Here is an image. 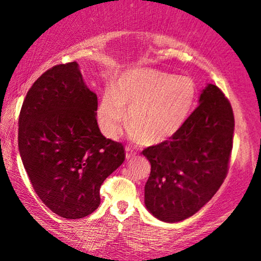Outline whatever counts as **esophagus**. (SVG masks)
I'll return each mask as SVG.
<instances>
[{
    "mask_svg": "<svg viewBox=\"0 0 261 261\" xmlns=\"http://www.w3.org/2000/svg\"><path fill=\"white\" fill-rule=\"evenodd\" d=\"M135 153H137V151L133 147H130V146H127L126 147V158L129 160L133 158V156L135 155Z\"/></svg>",
    "mask_w": 261,
    "mask_h": 261,
    "instance_id": "1",
    "label": "esophagus"
}]
</instances>
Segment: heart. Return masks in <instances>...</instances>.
<instances>
[{"mask_svg":"<svg viewBox=\"0 0 261 261\" xmlns=\"http://www.w3.org/2000/svg\"><path fill=\"white\" fill-rule=\"evenodd\" d=\"M196 85L189 77L149 69L124 73L116 90L107 89L96 117L107 138H116L126 122L145 144H160L183 126L194 106Z\"/></svg>","mask_w":261,"mask_h":261,"instance_id":"1","label":"heart"}]
</instances>
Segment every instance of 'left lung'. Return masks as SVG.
Listing matches in <instances>:
<instances>
[{"label":"left lung","instance_id":"obj_1","mask_svg":"<svg viewBox=\"0 0 261 261\" xmlns=\"http://www.w3.org/2000/svg\"><path fill=\"white\" fill-rule=\"evenodd\" d=\"M234 126L229 99L209 84L180 129L142 151L151 163L145 185L149 213L165 222H178L212 199L229 169Z\"/></svg>","mask_w":261,"mask_h":261}]
</instances>
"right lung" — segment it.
Segmentation results:
<instances>
[{
  "instance_id": "add662e5",
  "label": "right lung",
  "mask_w": 261,
  "mask_h": 261,
  "mask_svg": "<svg viewBox=\"0 0 261 261\" xmlns=\"http://www.w3.org/2000/svg\"><path fill=\"white\" fill-rule=\"evenodd\" d=\"M97 95L76 62L46 71L28 90L19 116V151L35 194L65 219L90 215L99 188L123 163L121 142L99 130Z\"/></svg>"
}]
</instances>
